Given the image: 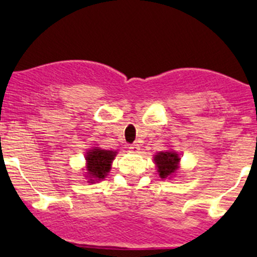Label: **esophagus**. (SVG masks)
Returning a JSON list of instances; mask_svg holds the SVG:
<instances>
[{
    "mask_svg": "<svg viewBox=\"0 0 257 257\" xmlns=\"http://www.w3.org/2000/svg\"><path fill=\"white\" fill-rule=\"evenodd\" d=\"M129 150H131L132 152L137 153V152L140 151V145H139L138 143H134V144H132V145L129 146Z\"/></svg>",
    "mask_w": 257,
    "mask_h": 257,
    "instance_id": "obj_1",
    "label": "esophagus"
}]
</instances>
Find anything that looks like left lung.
Returning <instances> with one entry per match:
<instances>
[{
    "mask_svg": "<svg viewBox=\"0 0 257 257\" xmlns=\"http://www.w3.org/2000/svg\"><path fill=\"white\" fill-rule=\"evenodd\" d=\"M179 155L173 151L159 152L155 156V162L158 167V173L161 178H168L173 175L178 169L179 164Z\"/></svg>",
    "mask_w": 257,
    "mask_h": 257,
    "instance_id": "8db88e82",
    "label": "left lung"
}]
</instances>
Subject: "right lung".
Listing matches in <instances>:
<instances>
[{
    "label": "right lung",
    "mask_w": 257,
    "mask_h": 257,
    "mask_svg": "<svg viewBox=\"0 0 257 257\" xmlns=\"http://www.w3.org/2000/svg\"><path fill=\"white\" fill-rule=\"evenodd\" d=\"M114 156H116V152L100 150L98 147L87 152V156H85L87 172L90 181L104 179L107 175L108 170L111 169V163L114 159Z\"/></svg>",
    "instance_id": "add662e5"
}]
</instances>
